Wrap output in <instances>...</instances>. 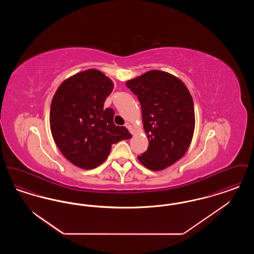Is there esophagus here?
Returning a JSON list of instances; mask_svg holds the SVG:
<instances>
[{"instance_id": "1", "label": "esophagus", "mask_w": 254, "mask_h": 254, "mask_svg": "<svg viewBox=\"0 0 254 254\" xmlns=\"http://www.w3.org/2000/svg\"><path fill=\"white\" fill-rule=\"evenodd\" d=\"M126 127H127L130 132L133 133L132 126H131L129 123H127V124H126Z\"/></svg>"}]
</instances>
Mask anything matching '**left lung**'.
<instances>
[{"instance_id": "left-lung-1", "label": "left lung", "mask_w": 254, "mask_h": 254, "mask_svg": "<svg viewBox=\"0 0 254 254\" xmlns=\"http://www.w3.org/2000/svg\"><path fill=\"white\" fill-rule=\"evenodd\" d=\"M141 104L148 147L141 164L150 170L173 165L187 152L195 127L192 97L180 79L150 70L126 83Z\"/></svg>"}]
</instances>
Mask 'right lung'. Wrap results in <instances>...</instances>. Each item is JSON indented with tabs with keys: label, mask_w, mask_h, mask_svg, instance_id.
Masks as SVG:
<instances>
[{
	"label": "right lung",
	"mask_w": 254,
	"mask_h": 254,
	"mask_svg": "<svg viewBox=\"0 0 254 254\" xmlns=\"http://www.w3.org/2000/svg\"><path fill=\"white\" fill-rule=\"evenodd\" d=\"M113 83L97 69H86L64 80L50 106L49 123L55 144L78 168L95 169L108 158L111 145L131 138L114 125V110L105 109Z\"/></svg>",
	"instance_id": "1"
}]
</instances>
